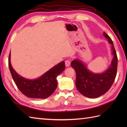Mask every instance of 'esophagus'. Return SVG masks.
I'll list each match as a JSON object with an SVG mask.
<instances>
[{
	"label": "esophagus",
	"mask_w": 127,
	"mask_h": 127,
	"mask_svg": "<svg viewBox=\"0 0 127 127\" xmlns=\"http://www.w3.org/2000/svg\"><path fill=\"white\" fill-rule=\"evenodd\" d=\"M65 64L66 67H69L70 65V61L69 60H66L65 62Z\"/></svg>",
	"instance_id": "obj_1"
}]
</instances>
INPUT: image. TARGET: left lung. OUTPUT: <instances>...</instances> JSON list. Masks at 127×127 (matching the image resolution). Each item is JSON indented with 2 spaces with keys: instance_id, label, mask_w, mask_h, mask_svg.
I'll return each instance as SVG.
<instances>
[{
  "instance_id": "left-lung-1",
  "label": "left lung",
  "mask_w": 127,
  "mask_h": 127,
  "mask_svg": "<svg viewBox=\"0 0 127 127\" xmlns=\"http://www.w3.org/2000/svg\"><path fill=\"white\" fill-rule=\"evenodd\" d=\"M104 36L111 45L113 58L106 70L101 73H94L89 70L79 59H74L71 63L76 74V87L79 92L86 97L95 98L103 95L111 88L117 73V57L114 44L109 35L104 32Z\"/></svg>"
}]
</instances>
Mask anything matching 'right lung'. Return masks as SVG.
Segmentation results:
<instances>
[{"label":"right lung","mask_w":127,"mask_h":127,"mask_svg":"<svg viewBox=\"0 0 127 127\" xmlns=\"http://www.w3.org/2000/svg\"><path fill=\"white\" fill-rule=\"evenodd\" d=\"M9 67L13 80L24 95L33 99H46L52 95L57 87V77L65 69V62L62 61L51 68L39 77L28 79L16 72L11 64V52Z\"/></svg>","instance_id":"1"}]
</instances>
